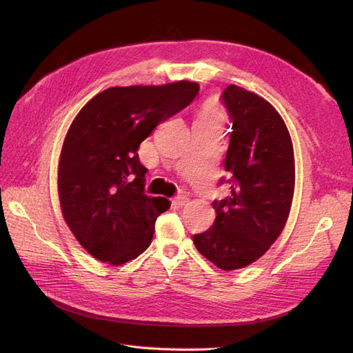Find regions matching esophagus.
I'll return each mask as SVG.
<instances>
[{"label":"esophagus","instance_id":"1","mask_svg":"<svg viewBox=\"0 0 353 353\" xmlns=\"http://www.w3.org/2000/svg\"><path fill=\"white\" fill-rule=\"evenodd\" d=\"M187 203H188V197H185V196H176L172 200V205L176 206V208H183V206L187 205Z\"/></svg>","mask_w":353,"mask_h":353}]
</instances>
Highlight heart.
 <instances>
[{
    "label": "heart",
    "mask_w": 353,
    "mask_h": 353,
    "mask_svg": "<svg viewBox=\"0 0 353 353\" xmlns=\"http://www.w3.org/2000/svg\"><path fill=\"white\" fill-rule=\"evenodd\" d=\"M196 121L200 122H208V123H215L222 126L223 121H225V113H223L222 108L216 100H208L206 103H203L200 108Z\"/></svg>",
    "instance_id": "obj_1"
}]
</instances>
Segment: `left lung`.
<instances>
[{
    "mask_svg": "<svg viewBox=\"0 0 353 353\" xmlns=\"http://www.w3.org/2000/svg\"><path fill=\"white\" fill-rule=\"evenodd\" d=\"M222 101L232 121L223 165L230 193L212 203L215 222L193 241L208 261L232 271L258 261L284 230L294 193V154L271 103L237 85H228Z\"/></svg>",
    "mask_w": 353,
    "mask_h": 353,
    "instance_id": "left-lung-1",
    "label": "left lung"
}]
</instances>
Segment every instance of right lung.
Wrapping results in <instances>:
<instances>
[{"mask_svg": "<svg viewBox=\"0 0 353 353\" xmlns=\"http://www.w3.org/2000/svg\"><path fill=\"white\" fill-rule=\"evenodd\" d=\"M199 90L190 81L108 88L70 123L59 160V200L69 230L92 258L123 265L150 245L170 201L144 194L147 169L138 147Z\"/></svg>", "mask_w": 353, "mask_h": 353, "instance_id": "right-lung-1", "label": "right lung"}]
</instances>
